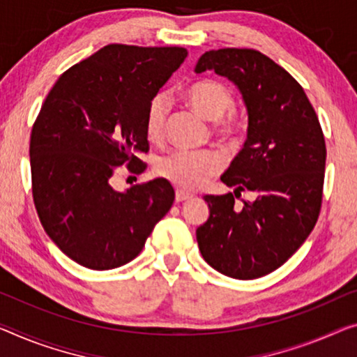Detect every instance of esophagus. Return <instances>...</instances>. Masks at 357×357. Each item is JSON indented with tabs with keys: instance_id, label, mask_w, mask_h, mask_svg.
<instances>
[{
	"instance_id": "1",
	"label": "esophagus",
	"mask_w": 357,
	"mask_h": 357,
	"mask_svg": "<svg viewBox=\"0 0 357 357\" xmlns=\"http://www.w3.org/2000/svg\"><path fill=\"white\" fill-rule=\"evenodd\" d=\"M190 197H191V195L186 193V191H183V190H177V191H175V201H177V202L188 201Z\"/></svg>"
}]
</instances>
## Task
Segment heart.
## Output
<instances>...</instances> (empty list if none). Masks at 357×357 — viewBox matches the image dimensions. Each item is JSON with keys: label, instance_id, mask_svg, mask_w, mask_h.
<instances>
[{"label": "heart", "instance_id": "1", "mask_svg": "<svg viewBox=\"0 0 357 357\" xmlns=\"http://www.w3.org/2000/svg\"><path fill=\"white\" fill-rule=\"evenodd\" d=\"M185 100L201 116L213 121V132L225 140H233L241 134V119L231 108L233 92L217 79H201L183 91ZM169 109L166 94H156L145 112V134L151 142H158L164 132ZM220 153L211 148L202 150H174L162 155L155 162V172L183 190H195L222 171Z\"/></svg>", "mask_w": 357, "mask_h": 357}]
</instances>
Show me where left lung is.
<instances>
[{
  "instance_id": "1",
  "label": "left lung",
  "mask_w": 357,
  "mask_h": 357,
  "mask_svg": "<svg viewBox=\"0 0 357 357\" xmlns=\"http://www.w3.org/2000/svg\"><path fill=\"white\" fill-rule=\"evenodd\" d=\"M213 70L239 87L249 113L248 139L220 180L234 193L207 195L211 215L196 229L204 260L234 279H255L284 265L321 212L326 140L303 87L255 49L202 54L196 73ZM243 190L252 202L236 205Z\"/></svg>"
}]
</instances>
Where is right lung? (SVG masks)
Wrapping results in <instances>:
<instances>
[{
    "label": "right lung",
    "instance_id": "1",
    "mask_svg": "<svg viewBox=\"0 0 357 357\" xmlns=\"http://www.w3.org/2000/svg\"><path fill=\"white\" fill-rule=\"evenodd\" d=\"M186 56L177 46L108 45L49 91L30 135L33 202L49 238L79 265L105 271L134 260L172 207L166 178L124 193L112 182L146 169V107Z\"/></svg>",
    "mask_w": 357,
    "mask_h": 357
}]
</instances>
